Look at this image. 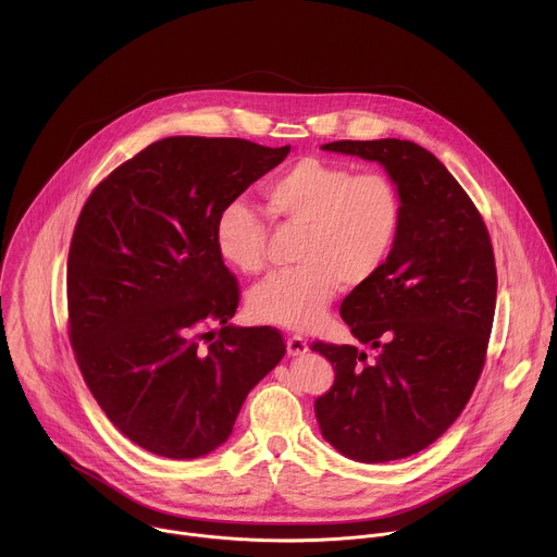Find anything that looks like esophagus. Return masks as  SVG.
<instances>
[{"mask_svg": "<svg viewBox=\"0 0 557 557\" xmlns=\"http://www.w3.org/2000/svg\"><path fill=\"white\" fill-rule=\"evenodd\" d=\"M286 350H288L290 357H301V355L308 352V344L299 335H293V337L286 339Z\"/></svg>", "mask_w": 557, "mask_h": 557, "instance_id": "1", "label": "esophagus"}]
</instances>
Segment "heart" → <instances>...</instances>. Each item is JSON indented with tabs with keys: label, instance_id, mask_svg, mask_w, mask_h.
Segmentation results:
<instances>
[{
	"label": "heart",
	"instance_id": "obj_1",
	"mask_svg": "<svg viewBox=\"0 0 557 557\" xmlns=\"http://www.w3.org/2000/svg\"><path fill=\"white\" fill-rule=\"evenodd\" d=\"M273 220L299 226L295 258L299 264L269 275L249 295L258 322L290 331L317 329L342 280L359 286L372 280L392 256L404 224L399 187L383 172L306 156L264 187ZM215 249L245 275L269 262V224L264 215L231 200L215 220Z\"/></svg>",
	"mask_w": 557,
	"mask_h": 557
}]
</instances>
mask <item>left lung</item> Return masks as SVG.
<instances>
[{"label":"left lung","mask_w":557,"mask_h":557,"mask_svg":"<svg viewBox=\"0 0 557 557\" xmlns=\"http://www.w3.org/2000/svg\"><path fill=\"white\" fill-rule=\"evenodd\" d=\"M324 149L385 168L404 200L385 267L342 301V320L372 348L312 342L335 368L314 401L324 438L359 462L432 445L481 379L496 312V260L481 211L434 153L412 140H335Z\"/></svg>","instance_id":"8db88e82"}]
</instances>
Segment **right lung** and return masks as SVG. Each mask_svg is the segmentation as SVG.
I'll list each match as a JSON object with an SVG mask.
<instances>
[{
	"label": "right lung",
	"mask_w": 557,
	"mask_h": 557,
	"mask_svg": "<svg viewBox=\"0 0 557 557\" xmlns=\"http://www.w3.org/2000/svg\"><path fill=\"white\" fill-rule=\"evenodd\" d=\"M288 151L245 138L156 140L103 178L76 220L67 253L74 359L114 428L151 454L213 451L286 352L271 326L226 324L240 286L213 231L222 207Z\"/></svg>",
	"instance_id": "obj_1"
}]
</instances>
